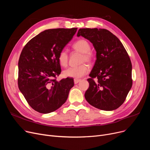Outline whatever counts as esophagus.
Returning <instances> with one entry per match:
<instances>
[{
  "label": "esophagus",
  "instance_id": "obj_1",
  "mask_svg": "<svg viewBox=\"0 0 150 150\" xmlns=\"http://www.w3.org/2000/svg\"><path fill=\"white\" fill-rule=\"evenodd\" d=\"M80 81H81L80 79H76V78H75V79H74V83L77 84V83H79Z\"/></svg>",
  "mask_w": 150,
  "mask_h": 150
}]
</instances>
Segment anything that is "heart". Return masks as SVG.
Here are the masks:
<instances>
[{"label":"heart","mask_w":150,"mask_h":150,"mask_svg":"<svg viewBox=\"0 0 150 150\" xmlns=\"http://www.w3.org/2000/svg\"><path fill=\"white\" fill-rule=\"evenodd\" d=\"M73 48L78 51L82 53L83 56L81 57V62H91L92 60V54L90 52L91 45L86 40V39H80V40L75 42L73 45ZM69 57L67 52L66 50L63 49L61 50L58 54V60L59 64L61 66L65 67L67 65ZM89 66L83 64L76 67H69L63 71V75L66 77H71L75 78H80L84 76L89 72Z\"/></svg>","instance_id":"b5f03b06"}]
</instances>
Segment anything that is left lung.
<instances>
[{
    "mask_svg": "<svg viewBox=\"0 0 150 150\" xmlns=\"http://www.w3.org/2000/svg\"><path fill=\"white\" fill-rule=\"evenodd\" d=\"M80 36L89 40L97 52L85 98L99 109L115 110L123 103L132 87V64L128 54L118 38L108 30L80 28L77 36Z\"/></svg>",
    "mask_w": 150,
    "mask_h": 150,
    "instance_id": "obj_1",
    "label": "left lung"
}]
</instances>
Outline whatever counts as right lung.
I'll return each mask as SVG.
<instances>
[{"label":"right lung","mask_w":150,"mask_h":150,"mask_svg":"<svg viewBox=\"0 0 150 150\" xmlns=\"http://www.w3.org/2000/svg\"><path fill=\"white\" fill-rule=\"evenodd\" d=\"M77 28L44 30L23 47L18 62V87L28 105L36 111L48 114L66 101L74 86V79L55 78L61 69L59 52L71 41Z\"/></svg>","instance_id":"add662e5"}]
</instances>
